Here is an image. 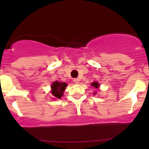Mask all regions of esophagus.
<instances>
[{
    "instance_id": "34e87169",
    "label": "esophagus",
    "mask_w": 149,
    "mask_h": 149,
    "mask_svg": "<svg viewBox=\"0 0 149 149\" xmlns=\"http://www.w3.org/2000/svg\"><path fill=\"white\" fill-rule=\"evenodd\" d=\"M73 81V82H74L75 84H79V79H74Z\"/></svg>"
}]
</instances>
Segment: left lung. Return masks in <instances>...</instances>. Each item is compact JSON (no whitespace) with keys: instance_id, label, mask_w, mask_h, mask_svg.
I'll return each instance as SVG.
<instances>
[{"instance_id":"1","label":"left lung","mask_w":149,"mask_h":149,"mask_svg":"<svg viewBox=\"0 0 149 149\" xmlns=\"http://www.w3.org/2000/svg\"><path fill=\"white\" fill-rule=\"evenodd\" d=\"M91 86H92L93 87H94V88H99V87H100V84L98 83V82H97V81H95V82H93V83H91ZM97 94V93H94V94Z\"/></svg>"}]
</instances>
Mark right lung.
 Masks as SVG:
<instances>
[{"mask_svg": "<svg viewBox=\"0 0 149 149\" xmlns=\"http://www.w3.org/2000/svg\"><path fill=\"white\" fill-rule=\"evenodd\" d=\"M67 86L68 84L65 82H58V81L53 82L51 85V94L55 98L61 99Z\"/></svg>", "mask_w": 149, "mask_h": 149, "instance_id": "1", "label": "right lung"}]
</instances>
